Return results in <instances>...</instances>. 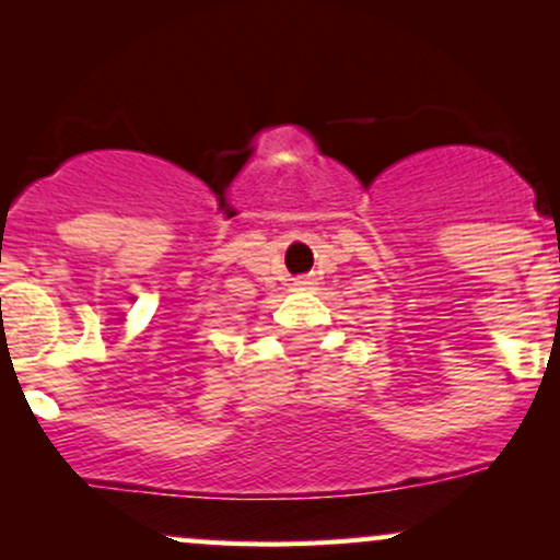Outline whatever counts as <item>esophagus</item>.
<instances>
[{"instance_id":"obj_1","label":"esophagus","mask_w":560,"mask_h":560,"mask_svg":"<svg viewBox=\"0 0 560 560\" xmlns=\"http://www.w3.org/2000/svg\"><path fill=\"white\" fill-rule=\"evenodd\" d=\"M313 281L311 279H298V287H311Z\"/></svg>"}]
</instances>
